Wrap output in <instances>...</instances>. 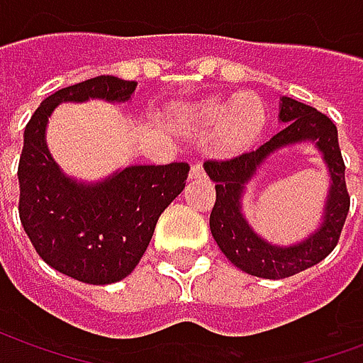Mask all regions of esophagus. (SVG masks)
Wrapping results in <instances>:
<instances>
[{"label": "esophagus", "mask_w": 363, "mask_h": 363, "mask_svg": "<svg viewBox=\"0 0 363 363\" xmlns=\"http://www.w3.org/2000/svg\"><path fill=\"white\" fill-rule=\"evenodd\" d=\"M204 177H206V171H204V167L200 165V163L190 167V179H204Z\"/></svg>", "instance_id": "1"}]
</instances>
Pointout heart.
I'll use <instances>...</instances> for the list:
<instances>
[{"label":"heart","instance_id":"1","mask_svg":"<svg viewBox=\"0 0 363 363\" xmlns=\"http://www.w3.org/2000/svg\"><path fill=\"white\" fill-rule=\"evenodd\" d=\"M190 120L202 130H218L216 140L223 151L249 147L267 124V111L257 96H241L233 103L208 101L190 111Z\"/></svg>","mask_w":363,"mask_h":363}]
</instances>
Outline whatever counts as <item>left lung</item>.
<instances>
[{
  "label": "left lung",
  "mask_w": 363,
  "mask_h": 363,
  "mask_svg": "<svg viewBox=\"0 0 363 363\" xmlns=\"http://www.w3.org/2000/svg\"><path fill=\"white\" fill-rule=\"evenodd\" d=\"M280 120L286 122L284 128L257 150L243 151L229 159H208L204 163L206 173L216 182V204L210 213V229L216 243L220 245L221 252L237 268L268 280L289 278L327 259L338 245L344 221L350 210V194L344 179L346 167L338 147L335 122L317 108L289 96L281 99ZM303 139L318 143L333 179L325 221L320 231L303 244L294 247H274L255 236L240 216L238 200L242 184L272 150Z\"/></svg>",
  "instance_id": "1"
}]
</instances>
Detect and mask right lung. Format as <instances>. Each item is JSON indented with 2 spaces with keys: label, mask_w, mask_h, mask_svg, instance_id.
I'll return each instance as SVG.
<instances>
[{
  "label": "right lung",
  "mask_w": 363,
  "mask_h": 363,
  "mask_svg": "<svg viewBox=\"0 0 363 363\" xmlns=\"http://www.w3.org/2000/svg\"><path fill=\"white\" fill-rule=\"evenodd\" d=\"M135 82L99 75L46 96L25 128L19 169V218L46 264L85 284H114L140 262L159 216L186 184L189 163L135 165L99 184H77L48 153L44 130L66 101H128Z\"/></svg>",
  "instance_id": "obj_1"
}]
</instances>
